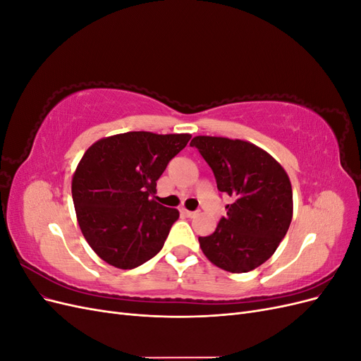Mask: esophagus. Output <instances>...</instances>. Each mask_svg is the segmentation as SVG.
I'll use <instances>...</instances> for the list:
<instances>
[{"label": "esophagus", "mask_w": 361, "mask_h": 361, "mask_svg": "<svg viewBox=\"0 0 361 361\" xmlns=\"http://www.w3.org/2000/svg\"><path fill=\"white\" fill-rule=\"evenodd\" d=\"M182 214H183L185 216H188V218H192V216L197 215V212H194V211H188V209H182Z\"/></svg>", "instance_id": "1"}]
</instances>
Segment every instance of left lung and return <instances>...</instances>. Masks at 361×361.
Segmentation results:
<instances>
[{
    "label": "left lung",
    "mask_w": 361,
    "mask_h": 361,
    "mask_svg": "<svg viewBox=\"0 0 361 361\" xmlns=\"http://www.w3.org/2000/svg\"><path fill=\"white\" fill-rule=\"evenodd\" d=\"M209 164L216 188L232 197L214 233L199 236L203 255L228 272H248L267 262L292 221V185L268 152L244 140L197 135L191 145Z\"/></svg>",
    "instance_id": "obj_1"
}]
</instances>
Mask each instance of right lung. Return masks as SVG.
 Segmentation results:
<instances>
[{"label": "right lung", "mask_w": 361, "mask_h": 361, "mask_svg": "<svg viewBox=\"0 0 361 361\" xmlns=\"http://www.w3.org/2000/svg\"><path fill=\"white\" fill-rule=\"evenodd\" d=\"M190 138L134 130L85 150L72 178V199L85 241L106 264L133 269L159 253L179 211L154 199L157 180Z\"/></svg>", "instance_id": "right-lung-1"}]
</instances>
